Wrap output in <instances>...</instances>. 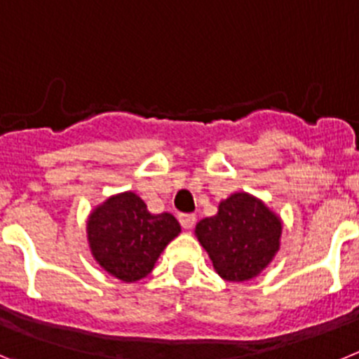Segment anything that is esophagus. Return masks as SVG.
Instances as JSON below:
<instances>
[{"mask_svg":"<svg viewBox=\"0 0 359 359\" xmlns=\"http://www.w3.org/2000/svg\"><path fill=\"white\" fill-rule=\"evenodd\" d=\"M179 222L184 229H193V225H195V222H196V216L195 215H180Z\"/></svg>","mask_w":359,"mask_h":359,"instance_id":"esophagus-1","label":"esophagus"}]
</instances>
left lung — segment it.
Wrapping results in <instances>:
<instances>
[{
  "mask_svg": "<svg viewBox=\"0 0 359 359\" xmlns=\"http://www.w3.org/2000/svg\"><path fill=\"white\" fill-rule=\"evenodd\" d=\"M195 236L218 276L243 283L259 276L280 248L283 219L250 193H232L215 216L200 219Z\"/></svg>",
  "mask_w": 359,
  "mask_h": 359,
  "instance_id": "1",
  "label": "left lung"
}]
</instances>
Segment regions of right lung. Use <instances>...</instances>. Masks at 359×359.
I'll return each mask as SVG.
<instances>
[{
	"label": "right lung",
	"instance_id": "obj_1",
	"mask_svg": "<svg viewBox=\"0 0 359 359\" xmlns=\"http://www.w3.org/2000/svg\"><path fill=\"white\" fill-rule=\"evenodd\" d=\"M180 225L170 212L151 215L132 191L109 196L87 218V241L96 263L123 283H135L154 270Z\"/></svg>",
	"mask_w": 359,
	"mask_h": 359
}]
</instances>
